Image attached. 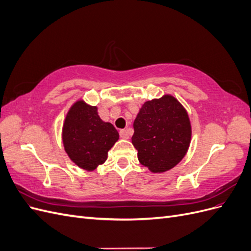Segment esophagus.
Masks as SVG:
<instances>
[{
	"instance_id": "34e87169",
	"label": "esophagus",
	"mask_w": 251,
	"mask_h": 251,
	"mask_svg": "<svg viewBox=\"0 0 251 251\" xmlns=\"http://www.w3.org/2000/svg\"><path fill=\"white\" fill-rule=\"evenodd\" d=\"M119 135H120L121 138H126V139L128 138V132L126 130H120Z\"/></svg>"
}]
</instances>
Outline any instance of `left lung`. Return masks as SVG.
<instances>
[{"instance_id": "1", "label": "left lung", "mask_w": 251, "mask_h": 251, "mask_svg": "<svg viewBox=\"0 0 251 251\" xmlns=\"http://www.w3.org/2000/svg\"><path fill=\"white\" fill-rule=\"evenodd\" d=\"M134 131L132 143L138 151V160L153 173L177 165L192 137L187 113L171 95L144 102L134 121Z\"/></svg>"}]
</instances>
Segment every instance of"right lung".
<instances>
[{
  "label": "right lung",
  "mask_w": 251,
  "mask_h": 251,
  "mask_svg": "<svg viewBox=\"0 0 251 251\" xmlns=\"http://www.w3.org/2000/svg\"><path fill=\"white\" fill-rule=\"evenodd\" d=\"M118 138L116 128L100 119L96 107L79 100L68 112L63 141L68 156L79 168L93 171L102 164Z\"/></svg>",
  "instance_id": "right-lung-1"
}]
</instances>
